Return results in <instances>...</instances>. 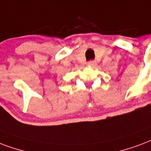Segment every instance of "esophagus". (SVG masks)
Returning a JSON list of instances; mask_svg holds the SVG:
<instances>
[{
  "label": "esophagus",
  "instance_id": "esophagus-1",
  "mask_svg": "<svg viewBox=\"0 0 151 151\" xmlns=\"http://www.w3.org/2000/svg\"><path fill=\"white\" fill-rule=\"evenodd\" d=\"M87 64H88V65H90V66H93V65H95V64H96V62L95 61H88V63H87Z\"/></svg>",
  "mask_w": 151,
  "mask_h": 151
}]
</instances>
